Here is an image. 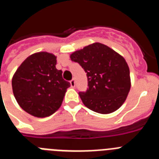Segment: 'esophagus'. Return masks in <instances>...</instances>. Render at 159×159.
Returning <instances> with one entry per match:
<instances>
[{"instance_id": "34e87169", "label": "esophagus", "mask_w": 159, "mask_h": 159, "mask_svg": "<svg viewBox=\"0 0 159 159\" xmlns=\"http://www.w3.org/2000/svg\"><path fill=\"white\" fill-rule=\"evenodd\" d=\"M70 84H71V88H75V80H74V79H72V80H71V81H70Z\"/></svg>"}]
</instances>
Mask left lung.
<instances>
[{
    "label": "left lung",
    "mask_w": 159,
    "mask_h": 159,
    "mask_svg": "<svg viewBox=\"0 0 159 159\" xmlns=\"http://www.w3.org/2000/svg\"><path fill=\"white\" fill-rule=\"evenodd\" d=\"M70 58L87 72L88 88L79 95L90 110L110 114L118 110L130 89V69L121 55L101 43L71 53Z\"/></svg>",
    "instance_id": "8db88e82"
}]
</instances>
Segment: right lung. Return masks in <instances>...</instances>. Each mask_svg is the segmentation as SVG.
Listing matches in <instances>:
<instances>
[{"instance_id": "obj_1", "label": "right lung", "mask_w": 159, "mask_h": 159, "mask_svg": "<svg viewBox=\"0 0 159 159\" xmlns=\"http://www.w3.org/2000/svg\"><path fill=\"white\" fill-rule=\"evenodd\" d=\"M56 64L57 57L53 54L36 52L27 57L12 76V92L16 102L35 117H47L57 111L71 86Z\"/></svg>"}]
</instances>
